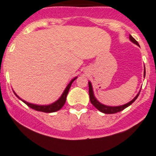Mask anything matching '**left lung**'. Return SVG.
Segmentation results:
<instances>
[{
  "instance_id": "1",
  "label": "left lung",
  "mask_w": 156,
  "mask_h": 156,
  "mask_svg": "<svg viewBox=\"0 0 156 156\" xmlns=\"http://www.w3.org/2000/svg\"><path fill=\"white\" fill-rule=\"evenodd\" d=\"M129 38H130V40L132 41L133 43H135V44L139 45L137 41L135 40V39L134 38L132 35H129ZM145 74H144V76H145ZM88 87H89V97H90V101H91V103L94 106V107L98 109V110H99V111L101 112L105 113V114H114V113L119 112L122 111V110H124L126 108H127L128 106H129L130 105H132V103L135 101V99L138 98V96H139V94H137V95H136V97H135V98H134L132 101H131L130 102L127 103V104L124 105L117 106V107H110V106L104 105L101 104V103L98 102V101L96 100V98H94V94H93L92 87H91V85L90 82H88Z\"/></svg>"
}]
</instances>
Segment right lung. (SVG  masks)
<instances>
[{
  "label": "right lung",
  "mask_w": 156,
  "mask_h": 156,
  "mask_svg": "<svg viewBox=\"0 0 156 156\" xmlns=\"http://www.w3.org/2000/svg\"><path fill=\"white\" fill-rule=\"evenodd\" d=\"M75 79H76V78L71 80V82L68 84V86H67V88H65V91L63 92L62 95L61 96V98H59L58 101H55V103H53V104H51V105H33V104H30V103L27 102V101H24V100H22V101H24V102L25 103L27 106H29L30 108H31L32 109H34V110H36V111L43 112H47V113L55 112H57V111H58V110H60V109L64 106L65 101H66V97H67V95H68V91H69L70 88H71V84H72V82H73ZM16 95H17V94H16ZM17 97H18V96L17 95Z\"/></svg>",
  "instance_id": "add662e5"
}]
</instances>
